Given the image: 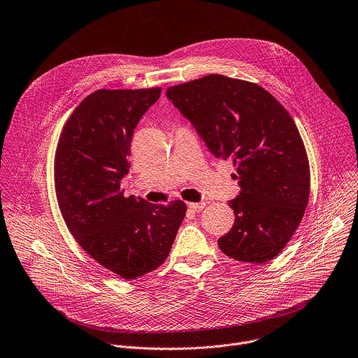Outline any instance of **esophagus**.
I'll return each instance as SVG.
<instances>
[{"mask_svg":"<svg viewBox=\"0 0 358 358\" xmlns=\"http://www.w3.org/2000/svg\"><path fill=\"white\" fill-rule=\"evenodd\" d=\"M188 208L192 212H201L205 208V202H191L188 203Z\"/></svg>","mask_w":358,"mask_h":358,"instance_id":"34e87169","label":"esophagus"}]
</instances>
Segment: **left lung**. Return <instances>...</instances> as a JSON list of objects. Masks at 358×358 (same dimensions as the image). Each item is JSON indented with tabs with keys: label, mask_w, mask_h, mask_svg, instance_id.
Listing matches in <instances>:
<instances>
[{
	"label": "left lung",
	"mask_w": 358,
	"mask_h": 358,
	"mask_svg": "<svg viewBox=\"0 0 358 358\" xmlns=\"http://www.w3.org/2000/svg\"><path fill=\"white\" fill-rule=\"evenodd\" d=\"M166 96L212 155L236 166L241 192L229 201L236 220L219 248L241 262L273 259L297 230L310 196L308 156L292 115L259 85L223 75L171 86Z\"/></svg>",
	"instance_id": "left-lung-1"
}]
</instances>
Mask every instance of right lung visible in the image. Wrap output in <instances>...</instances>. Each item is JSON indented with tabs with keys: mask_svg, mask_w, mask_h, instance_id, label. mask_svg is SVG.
Wrapping results in <instances>:
<instances>
[{
	"mask_svg": "<svg viewBox=\"0 0 358 358\" xmlns=\"http://www.w3.org/2000/svg\"><path fill=\"white\" fill-rule=\"evenodd\" d=\"M162 89H100L68 118L55 152L54 184L61 215L79 245L125 280L157 269L184 220L182 201L155 205L124 196L131 139Z\"/></svg>",
	"mask_w": 358,
	"mask_h": 358,
	"instance_id": "1",
	"label": "right lung"
}]
</instances>
